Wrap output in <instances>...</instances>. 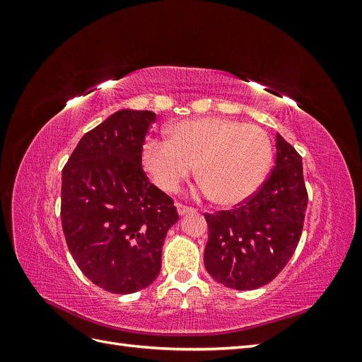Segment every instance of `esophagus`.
I'll use <instances>...</instances> for the list:
<instances>
[{
	"mask_svg": "<svg viewBox=\"0 0 362 362\" xmlns=\"http://www.w3.org/2000/svg\"><path fill=\"white\" fill-rule=\"evenodd\" d=\"M177 210H178V214H180V216H185V214H189V213H193V211H194L193 208L185 206V205H182V204H177Z\"/></svg>",
	"mask_w": 362,
	"mask_h": 362,
	"instance_id": "esophagus-1",
	"label": "esophagus"
}]
</instances>
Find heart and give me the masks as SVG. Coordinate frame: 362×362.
<instances>
[{
    "label": "heart",
    "mask_w": 362,
    "mask_h": 362,
    "mask_svg": "<svg viewBox=\"0 0 362 362\" xmlns=\"http://www.w3.org/2000/svg\"><path fill=\"white\" fill-rule=\"evenodd\" d=\"M273 157L264 129L234 119L198 117L175 124L168 140H148L144 166L158 187L173 193L198 166L204 193L223 206L254 196L264 182Z\"/></svg>",
    "instance_id": "obj_1"
}]
</instances>
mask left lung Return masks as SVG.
<instances>
[{
	"mask_svg": "<svg viewBox=\"0 0 362 362\" xmlns=\"http://www.w3.org/2000/svg\"><path fill=\"white\" fill-rule=\"evenodd\" d=\"M276 160L262 187L233 211L205 214L206 272L234 290L266 286L286 267L300 240L308 193L302 157L276 134Z\"/></svg>",
	"mask_w": 362,
	"mask_h": 362,
	"instance_id": "1",
	"label": "left lung"
}]
</instances>
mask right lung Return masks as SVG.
Listing matches in <instances>:
<instances>
[{
    "label": "right lung",
    "mask_w": 362,
    "mask_h": 362,
    "mask_svg": "<svg viewBox=\"0 0 362 362\" xmlns=\"http://www.w3.org/2000/svg\"><path fill=\"white\" fill-rule=\"evenodd\" d=\"M157 115L119 110L86 133L62 172V226L76 266L95 286L136 293L156 281L169 228V196L141 169Z\"/></svg>",
    "instance_id": "add662e5"
}]
</instances>
